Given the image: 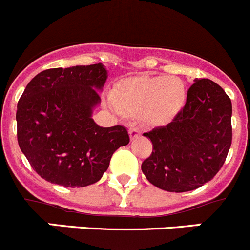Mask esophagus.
<instances>
[{
  "label": "esophagus",
  "mask_w": 250,
  "mask_h": 250,
  "mask_svg": "<svg viewBox=\"0 0 250 250\" xmlns=\"http://www.w3.org/2000/svg\"><path fill=\"white\" fill-rule=\"evenodd\" d=\"M129 134H130V139L135 140V139H137L139 136H141V130H140L139 127L132 126L131 129L129 130Z\"/></svg>",
  "instance_id": "1"
}]
</instances>
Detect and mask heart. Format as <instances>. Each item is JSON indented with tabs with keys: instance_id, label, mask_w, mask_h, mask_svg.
Segmentation results:
<instances>
[{
	"instance_id": "obj_1",
	"label": "heart",
	"mask_w": 250,
	"mask_h": 250,
	"mask_svg": "<svg viewBox=\"0 0 250 250\" xmlns=\"http://www.w3.org/2000/svg\"><path fill=\"white\" fill-rule=\"evenodd\" d=\"M111 98L124 113L142 114L147 123L166 124L184 108L187 88L180 78L173 76H139L120 81Z\"/></svg>"
}]
</instances>
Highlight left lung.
I'll list each match as a JSON object with an SVG mask.
<instances>
[{"mask_svg":"<svg viewBox=\"0 0 250 250\" xmlns=\"http://www.w3.org/2000/svg\"><path fill=\"white\" fill-rule=\"evenodd\" d=\"M232 103L213 81L195 80L187 103L166 126L144 136L153 145L142 173L154 187L170 192L198 189L223 166L232 144Z\"/></svg>","mask_w":250,"mask_h":250,"instance_id":"1","label":"left lung"}]
</instances>
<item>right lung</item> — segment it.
I'll return each mask as SVG.
<instances>
[{
  "instance_id": "1",
  "label": "right lung",
  "mask_w": 250,
  "mask_h": 250,
  "mask_svg": "<svg viewBox=\"0 0 250 250\" xmlns=\"http://www.w3.org/2000/svg\"><path fill=\"white\" fill-rule=\"evenodd\" d=\"M106 78L96 63L42 71L27 84L17 105V139L42 179L66 188L94 184L130 142L124 126L102 127L92 119Z\"/></svg>"
}]
</instances>
